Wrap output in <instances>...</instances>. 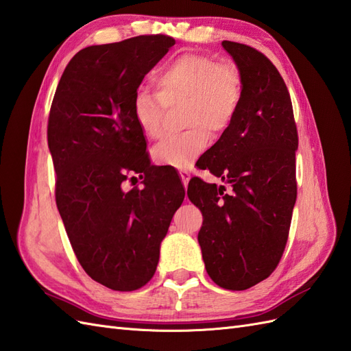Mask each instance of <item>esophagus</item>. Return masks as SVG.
Instances as JSON below:
<instances>
[{"label": "esophagus", "mask_w": 351, "mask_h": 351, "mask_svg": "<svg viewBox=\"0 0 351 351\" xmlns=\"http://www.w3.org/2000/svg\"><path fill=\"white\" fill-rule=\"evenodd\" d=\"M180 177H182V182H183V184L186 187L187 183H189V180H191V173H189V171H186V169H182L180 171Z\"/></svg>", "instance_id": "esophagus-1"}]
</instances>
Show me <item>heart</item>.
<instances>
[{"label": "heart", "mask_w": 351, "mask_h": 351, "mask_svg": "<svg viewBox=\"0 0 351 351\" xmlns=\"http://www.w3.org/2000/svg\"><path fill=\"white\" fill-rule=\"evenodd\" d=\"M158 93L138 89L132 98V117L143 135H162L167 107L186 104L183 134L167 136L152 150L158 165L183 169L207 150L210 133L223 134L232 125L243 99V80L234 65L219 64L202 53H184L155 77Z\"/></svg>", "instance_id": "heart-1"}]
</instances>
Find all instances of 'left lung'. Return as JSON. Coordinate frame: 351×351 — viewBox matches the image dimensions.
<instances>
[{"label":"left lung","instance_id":"8db88e82","mask_svg":"<svg viewBox=\"0 0 351 351\" xmlns=\"http://www.w3.org/2000/svg\"><path fill=\"white\" fill-rule=\"evenodd\" d=\"M221 46L241 75L243 99L199 168L230 191L195 178L187 196L202 213L198 243L208 276L223 289L245 290L269 277L285 252L296 202L298 132L274 64L250 46Z\"/></svg>","mask_w":351,"mask_h":351}]
</instances>
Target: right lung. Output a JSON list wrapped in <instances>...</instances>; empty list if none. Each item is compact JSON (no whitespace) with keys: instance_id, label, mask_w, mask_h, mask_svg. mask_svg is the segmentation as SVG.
Returning a JSON list of instances; mask_svg holds the SVG:
<instances>
[{"instance_id":"obj_1","label":"right lung","mask_w":351,"mask_h":351,"mask_svg":"<svg viewBox=\"0 0 351 351\" xmlns=\"http://www.w3.org/2000/svg\"><path fill=\"white\" fill-rule=\"evenodd\" d=\"M174 45L159 34L82 49L50 107L47 143L66 235L86 274L121 292L155 274L160 243L184 199L174 171L150 164L131 110L144 75ZM132 172L145 177V187L125 193L121 183Z\"/></svg>"}]
</instances>
